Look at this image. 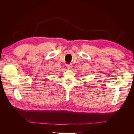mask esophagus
<instances>
[{
	"instance_id": "esophagus-1",
	"label": "esophagus",
	"mask_w": 134,
	"mask_h": 134,
	"mask_svg": "<svg viewBox=\"0 0 134 134\" xmlns=\"http://www.w3.org/2000/svg\"><path fill=\"white\" fill-rule=\"evenodd\" d=\"M66 68L68 69H71V68H72V65L71 64H67Z\"/></svg>"
}]
</instances>
